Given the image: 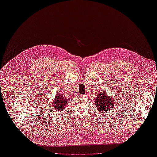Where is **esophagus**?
I'll return each mask as SVG.
<instances>
[{
    "instance_id": "esophagus-1",
    "label": "esophagus",
    "mask_w": 157,
    "mask_h": 157,
    "mask_svg": "<svg viewBox=\"0 0 157 157\" xmlns=\"http://www.w3.org/2000/svg\"><path fill=\"white\" fill-rule=\"evenodd\" d=\"M85 97V95H84V94H79L78 95L79 98H84Z\"/></svg>"
}]
</instances>
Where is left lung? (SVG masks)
<instances>
[{
	"mask_svg": "<svg viewBox=\"0 0 157 157\" xmlns=\"http://www.w3.org/2000/svg\"><path fill=\"white\" fill-rule=\"evenodd\" d=\"M94 104L97 106V109L102 113H106L109 110L110 111L115 105L113 98L110 96H108L105 90L97 95L94 100Z\"/></svg>",
	"mask_w": 157,
	"mask_h": 157,
	"instance_id": "left-lung-1",
	"label": "left lung"
}]
</instances>
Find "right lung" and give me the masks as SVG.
I'll list each match as a JSON object with an SVG mask.
<instances>
[{
	"label": "right lung",
	"instance_id": "right-lung-1",
	"mask_svg": "<svg viewBox=\"0 0 157 157\" xmlns=\"http://www.w3.org/2000/svg\"><path fill=\"white\" fill-rule=\"evenodd\" d=\"M68 101H69V99L66 98L65 97L63 96L60 92H59L56 94L52 105L56 111H61L65 109Z\"/></svg>",
	"mask_w": 157,
	"mask_h": 157
}]
</instances>
